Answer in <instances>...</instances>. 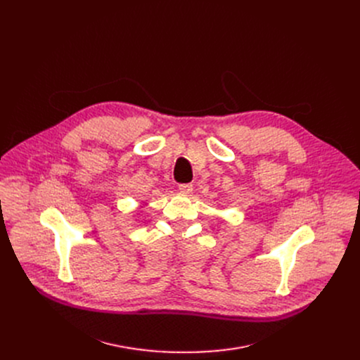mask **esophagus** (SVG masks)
<instances>
[{
  "label": "esophagus",
  "mask_w": 360,
  "mask_h": 360,
  "mask_svg": "<svg viewBox=\"0 0 360 360\" xmlns=\"http://www.w3.org/2000/svg\"><path fill=\"white\" fill-rule=\"evenodd\" d=\"M178 189L182 193H189V192H192V185L191 184H182V185H179Z\"/></svg>",
  "instance_id": "obj_1"
}]
</instances>
